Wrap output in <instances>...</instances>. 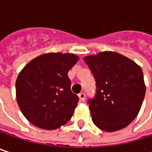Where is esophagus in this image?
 Masks as SVG:
<instances>
[{
	"label": "esophagus",
	"instance_id": "esophagus-1",
	"mask_svg": "<svg viewBox=\"0 0 152 152\" xmlns=\"http://www.w3.org/2000/svg\"><path fill=\"white\" fill-rule=\"evenodd\" d=\"M78 97H79V99H80L81 101H84V100H85V98H86L85 93H83V92H80V93L78 94Z\"/></svg>",
	"mask_w": 152,
	"mask_h": 152
}]
</instances>
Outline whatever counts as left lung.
<instances>
[{"mask_svg": "<svg viewBox=\"0 0 152 152\" xmlns=\"http://www.w3.org/2000/svg\"><path fill=\"white\" fill-rule=\"evenodd\" d=\"M84 61L97 86L94 98L87 101L93 123L106 132L127 127L137 116L145 95L141 68L113 52L87 56Z\"/></svg>", "mask_w": 152, "mask_h": 152, "instance_id": "8db88e82", "label": "left lung"}]
</instances>
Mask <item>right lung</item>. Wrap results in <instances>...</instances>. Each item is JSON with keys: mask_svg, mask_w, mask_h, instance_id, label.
<instances>
[{"mask_svg": "<svg viewBox=\"0 0 152 152\" xmlns=\"http://www.w3.org/2000/svg\"><path fill=\"white\" fill-rule=\"evenodd\" d=\"M77 61L78 57L71 53H45L30 61L19 73L16 100L31 123L52 130L71 119L79 98L71 91L68 72Z\"/></svg>", "mask_w": 152, "mask_h": 152, "instance_id": "add662e5", "label": "right lung"}]
</instances>
